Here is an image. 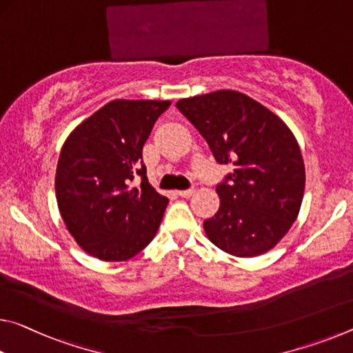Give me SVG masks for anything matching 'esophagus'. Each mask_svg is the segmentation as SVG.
<instances>
[{
    "label": "esophagus",
    "instance_id": "esophagus-1",
    "mask_svg": "<svg viewBox=\"0 0 353 353\" xmlns=\"http://www.w3.org/2000/svg\"><path fill=\"white\" fill-rule=\"evenodd\" d=\"M177 194H179V196H182V198H190V196H193V194H194V188L179 190Z\"/></svg>",
    "mask_w": 353,
    "mask_h": 353
}]
</instances>
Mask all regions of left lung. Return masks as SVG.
<instances>
[{
    "mask_svg": "<svg viewBox=\"0 0 353 353\" xmlns=\"http://www.w3.org/2000/svg\"><path fill=\"white\" fill-rule=\"evenodd\" d=\"M176 106L218 163L234 166L216 185L220 209L204 221L207 237L237 257L267 253L286 236L303 201L305 163L294 133L264 105L231 89Z\"/></svg>",
    "mask_w": 353,
    "mask_h": 353,
    "instance_id": "left-lung-1",
    "label": "left lung"
}]
</instances>
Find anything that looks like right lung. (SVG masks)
I'll return each mask as SVG.
<instances>
[{
  "instance_id": "1",
  "label": "right lung",
  "mask_w": 353,
  "mask_h": 353,
  "mask_svg": "<svg viewBox=\"0 0 353 353\" xmlns=\"http://www.w3.org/2000/svg\"><path fill=\"white\" fill-rule=\"evenodd\" d=\"M170 100H111L61 149L54 190L75 242L100 261H127L155 237L168 205L146 177L143 146ZM142 177L138 188L131 182Z\"/></svg>"
}]
</instances>
